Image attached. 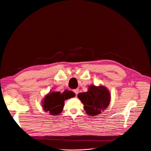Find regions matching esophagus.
Returning a JSON list of instances; mask_svg holds the SVG:
<instances>
[{"label": "esophagus", "mask_w": 151, "mask_h": 151, "mask_svg": "<svg viewBox=\"0 0 151 151\" xmlns=\"http://www.w3.org/2000/svg\"><path fill=\"white\" fill-rule=\"evenodd\" d=\"M73 91H74V92L75 93V94H76V95H77V94L78 93V88L74 89V90H73Z\"/></svg>", "instance_id": "1"}]
</instances>
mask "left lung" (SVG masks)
<instances>
[{
  "mask_svg": "<svg viewBox=\"0 0 151 151\" xmlns=\"http://www.w3.org/2000/svg\"><path fill=\"white\" fill-rule=\"evenodd\" d=\"M84 104V109L88 115L100 114L109 105L111 95L109 90L103 86L90 85L87 92L80 93L77 95Z\"/></svg>",
  "mask_w": 151,
  "mask_h": 151,
  "instance_id": "8db88e82",
  "label": "left lung"
}]
</instances>
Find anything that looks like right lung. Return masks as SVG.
I'll return each instance as SVG.
<instances>
[{
    "mask_svg": "<svg viewBox=\"0 0 151 151\" xmlns=\"http://www.w3.org/2000/svg\"><path fill=\"white\" fill-rule=\"evenodd\" d=\"M74 96L75 93L73 92L67 90L62 93L59 92H52L45 97L42 102V107L45 111L49 112L51 115H58L63 110L65 100Z\"/></svg>",
    "mask_w": 151,
    "mask_h": 151,
    "instance_id": "right-lung-1",
    "label": "right lung"
}]
</instances>
